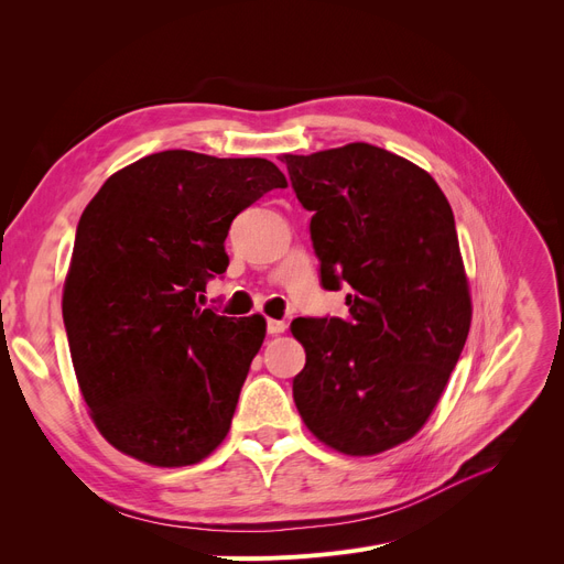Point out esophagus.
I'll list each match as a JSON object with an SVG mask.
<instances>
[{"label": "esophagus", "instance_id": "1", "mask_svg": "<svg viewBox=\"0 0 564 564\" xmlns=\"http://www.w3.org/2000/svg\"><path fill=\"white\" fill-rule=\"evenodd\" d=\"M285 332V322L283 319H267V334L279 336Z\"/></svg>", "mask_w": 564, "mask_h": 564}]
</instances>
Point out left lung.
<instances>
[{
    "instance_id": "obj_1",
    "label": "left lung",
    "mask_w": 564,
    "mask_h": 564,
    "mask_svg": "<svg viewBox=\"0 0 564 564\" xmlns=\"http://www.w3.org/2000/svg\"><path fill=\"white\" fill-rule=\"evenodd\" d=\"M311 217L324 290L349 317H297L292 398L329 448L364 457L416 434L457 366L470 294L455 217L434 177L370 143L283 155Z\"/></svg>"
}]
</instances>
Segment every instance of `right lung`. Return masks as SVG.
<instances>
[{"instance_id":"1","label":"right lung","mask_w":564,"mask_h":564,"mask_svg":"<svg viewBox=\"0 0 564 564\" xmlns=\"http://www.w3.org/2000/svg\"><path fill=\"white\" fill-rule=\"evenodd\" d=\"M276 187L270 160L164 151L86 205L62 306L84 402L116 451L171 468L226 438L267 324L198 297L226 272L232 219Z\"/></svg>"}]
</instances>
